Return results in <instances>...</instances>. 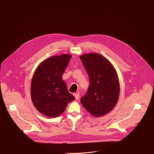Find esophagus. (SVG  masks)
Here are the masks:
<instances>
[{
    "label": "esophagus",
    "mask_w": 154,
    "mask_h": 154,
    "mask_svg": "<svg viewBox=\"0 0 154 154\" xmlns=\"http://www.w3.org/2000/svg\"><path fill=\"white\" fill-rule=\"evenodd\" d=\"M73 95H74V97L75 98L76 100L79 99L80 98V96L79 93H74Z\"/></svg>",
    "instance_id": "34e87169"
}]
</instances>
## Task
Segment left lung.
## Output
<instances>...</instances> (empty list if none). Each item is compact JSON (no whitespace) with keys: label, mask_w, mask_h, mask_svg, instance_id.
<instances>
[{"label":"left lung","mask_w":154,"mask_h":154,"mask_svg":"<svg viewBox=\"0 0 154 154\" xmlns=\"http://www.w3.org/2000/svg\"><path fill=\"white\" fill-rule=\"evenodd\" d=\"M80 58L90 81L81 103L95 117L106 115L119 100L120 89L117 71L108 60L97 53L85 54Z\"/></svg>","instance_id":"obj_1"}]
</instances>
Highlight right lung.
Returning a JSON list of instances; mask_svg holds the SVG:
<instances>
[{
    "mask_svg": "<svg viewBox=\"0 0 154 154\" xmlns=\"http://www.w3.org/2000/svg\"><path fill=\"white\" fill-rule=\"evenodd\" d=\"M71 55L63 54L43 61L37 67L31 83V98L37 111L50 118L61 114L68 103L75 100L63 81Z\"/></svg>",
    "mask_w": 154,
    "mask_h": 154,
    "instance_id": "1",
    "label": "right lung"
}]
</instances>
